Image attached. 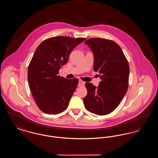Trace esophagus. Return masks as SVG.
Listing matches in <instances>:
<instances>
[{"label":"esophagus","instance_id":"obj_1","mask_svg":"<svg viewBox=\"0 0 158 158\" xmlns=\"http://www.w3.org/2000/svg\"><path fill=\"white\" fill-rule=\"evenodd\" d=\"M85 82H83L81 80H79V84H78V86L79 87H82V86H85Z\"/></svg>","mask_w":158,"mask_h":158}]
</instances>
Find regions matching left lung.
<instances>
[{
	"mask_svg": "<svg viewBox=\"0 0 158 158\" xmlns=\"http://www.w3.org/2000/svg\"><path fill=\"white\" fill-rule=\"evenodd\" d=\"M85 44L93 52L94 69L99 72L101 81L98 87L85 83L88 94L83 103L90 113L106 115L118 106L127 91L129 64L120 47L113 41L94 38Z\"/></svg>",
	"mask_w": 158,
	"mask_h": 158,
	"instance_id": "obj_1",
	"label": "left lung"
}]
</instances>
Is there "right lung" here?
<instances>
[{
    "label": "right lung",
    "instance_id": "obj_1",
    "mask_svg": "<svg viewBox=\"0 0 158 158\" xmlns=\"http://www.w3.org/2000/svg\"><path fill=\"white\" fill-rule=\"evenodd\" d=\"M85 38L59 36L50 38L38 45L28 69V81L34 100L43 113L58 114L69 104L79 80L60 77L59 71L69 55Z\"/></svg>",
    "mask_w": 158,
    "mask_h": 158
}]
</instances>
